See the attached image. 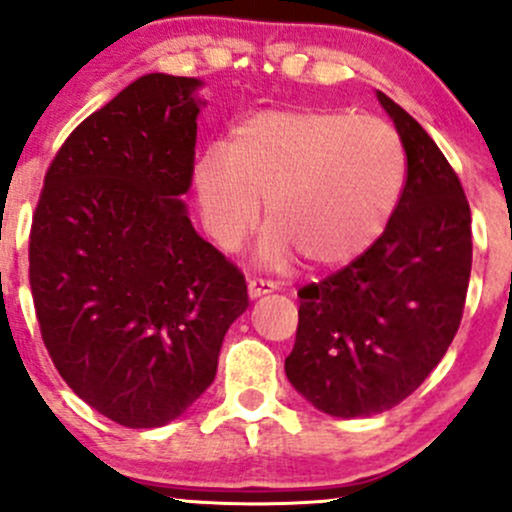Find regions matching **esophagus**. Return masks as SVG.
I'll return each mask as SVG.
<instances>
[{"mask_svg": "<svg viewBox=\"0 0 512 512\" xmlns=\"http://www.w3.org/2000/svg\"><path fill=\"white\" fill-rule=\"evenodd\" d=\"M276 290V285L271 283V280H263V278H249V298L256 300L261 298V295H268Z\"/></svg>", "mask_w": 512, "mask_h": 512, "instance_id": "esophagus-1", "label": "esophagus"}]
</instances>
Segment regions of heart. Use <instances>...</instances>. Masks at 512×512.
I'll list each match as a JSON object with an SVG mask.
<instances>
[{
    "label": "heart",
    "instance_id": "obj_1",
    "mask_svg": "<svg viewBox=\"0 0 512 512\" xmlns=\"http://www.w3.org/2000/svg\"><path fill=\"white\" fill-rule=\"evenodd\" d=\"M197 210L214 244L236 251L266 217L258 261L285 268L351 261L381 234L403 185V148L383 119L329 109H271L197 158Z\"/></svg>",
    "mask_w": 512,
    "mask_h": 512
}]
</instances>
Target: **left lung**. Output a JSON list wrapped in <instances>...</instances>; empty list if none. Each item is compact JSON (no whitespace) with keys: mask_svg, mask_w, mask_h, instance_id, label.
I'll return each mask as SVG.
<instances>
[{"mask_svg":"<svg viewBox=\"0 0 512 512\" xmlns=\"http://www.w3.org/2000/svg\"><path fill=\"white\" fill-rule=\"evenodd\" d=\"M408 156V178L383 234L356 261L300 290L285 376L332 417L403 403L442 361L471 276V210L425 129L383 92Z\"/></svg>","mask_w":512,"mask_h":512,"instance_id":"1","label":"left lung"}]
</instances>
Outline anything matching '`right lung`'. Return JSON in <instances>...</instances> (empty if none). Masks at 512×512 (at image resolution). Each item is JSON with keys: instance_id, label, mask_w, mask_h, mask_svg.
<instances>
[{"instance_id": "1", "label": "right lung", "mask_w": 512, "mask_h": 512, "mask_svg": "<svg viewBox=\"0 0 512 512\" xmlns=\"http://www.w3.org/2000/svg\"><path fill=\"white\" fill-rule=\"evenodd\" d=\"M202 80L148 73L68 136L29 241L41 337L90 408L163 427L212 386L246 280L192 227Z\"/></svg>"}]
</instances>
